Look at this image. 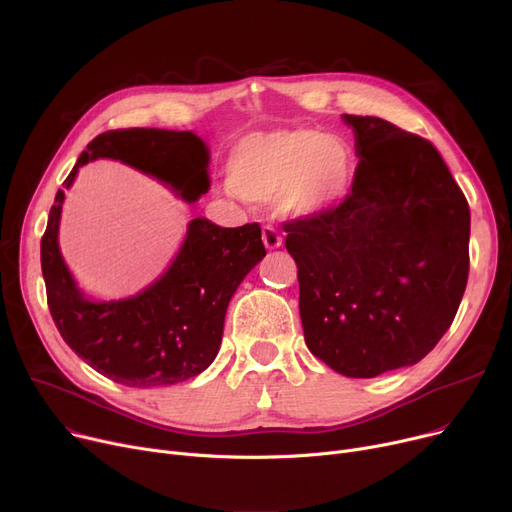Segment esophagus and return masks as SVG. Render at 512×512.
Segmentation results:
<instances>
[{
	"instance_id": "1",
	"label": "esophagus",
	"mask_w": 512,
	"mask_h": 512,
	"mask_svg": "<svg viewBox=\"0 0 512 512\" xmlns=\"http://www.w3.org/2000/svg\"><path fill=\"white\" fill-rule=\"evenodd\" d=\"M261 238H263L265 249H278V247H282V234L274 226H263Z\"/></svg>"
}]
</instances>
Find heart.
Listing matches in <instances>:
<instances>
[{
    "label": "heart",
    "instance_id": "1",
    "mask_svg": "<svg viewBox=\"0 0 512 512\" xmlns=\"http://www.w3.org/2000/svg\"><path fill=\"white\" fill-rule=\"evenodd\" d=\"M353 176L351 145L305 126L249 134L228 161L232 191L253 201L276 197L284 211L299 215L336 207L351 191Z\"/></svg>",
    "mask_w": 512,
    "mask_h": 512
}]
</instances>
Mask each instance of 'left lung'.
I'll return each instance as SVG.
<instances>
[{
    "instance_id": "8db88e82",
    "label": "left lung",
    "mask_w": 512,
    "mask_h": 512,
    "mask_svg": "<svg viewBox=\"0 0 512 512\" xmlns=\"http://www.w3.org/2000/svg\"><path fill=\"white\" fill-rule=\"evenodd\" d=\"M359 166L336 207L284 222L309 351L346 378L421 361L469 278L471 213L438 149L373 116L344 114Z\"/></svg>"
}]
</instances>
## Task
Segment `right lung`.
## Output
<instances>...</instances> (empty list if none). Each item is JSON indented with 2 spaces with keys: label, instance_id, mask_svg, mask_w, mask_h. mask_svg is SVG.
I'll use <instances>...</instances> for the list:
<instances>
[{
  "label": "right lung",
  "instance_id": "right-lung-1",
  "mask_svg": "<svg viewBox=\"0 0 512 512\" xmlns=\"http://www.w3.org/2000/svg\"><path fill=\"white\" fill-rule=\"evenodd\" d=\"M97 157L120 159L170 184L188 203L209 188V151L191 130L120 128L95 137L64 180ZM64 191L51 205L41 238L47 305L72 351L105 378L130 388L172 386L195 378L218 355L234 290L265 257L257 222L220 228L205 218L188 224L170 270L137 297L93 303L80 292L60 255Z\"/></svg>",
  "mask_w": 512,
  "mask_h": 512
}]
</instances>
